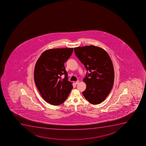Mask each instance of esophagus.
<instances>
[{
	"label": "esophagus",
	"instance_id": "1",
	"mask_svg": "<svg viewBox=\"0 0 146 146\" xmlns=\"http://www.w3.org/2000/svg\"><path fill=\"white\" fill-rule=\"evenodd\" d=\"M79 83H80V81H79V80H78V81L76 82L75 83L76 85H78V84H79Z\"/></svg>",
	"mask_w": 146,
	"mask_h": 146
}]
</instances>
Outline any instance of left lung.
I'll use <instances>...</instances> for the list:
<instances>
[{
	"instance_id": "left-lung-1",
	"label": "left lung",
	"mask_w": 146,
	"mask_h": 146,
	"mask_svg": "<svg viewBox=\"0 0 146 146\" xmlns=\"http://www.w3.org/2000/svg\"><path fill=\"white\" fill-rule=\"evenodd\" d=\"M74 51L90 72L83 80L87 85L83 95L90 103L100 104L110 94L114 84L111 58L104 49L93 45L75 48Z\"/></svg>"
}]
</instances>
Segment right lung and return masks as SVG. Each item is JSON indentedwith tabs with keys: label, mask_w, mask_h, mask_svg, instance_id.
Returning a JSON list of instances; mask_svg holds the SVG:
<instances>
[{
	"label": "right lung",
	"mask_w": 146,
	"mask_h": 146,
	"mask_svg": "<svg viewBox=\"0 0 146 146\" xmlns=\"http://www.w3.org/2000/svg\"><path fill=\"white\" fill-rule=\"evenodd\" d=\"M73 51V48L48 49L42 53L35 65V84L44 100L53 105L63 103L73 88L64 66ZM63 74L65 77L62 79Z\"/></svg>",
	"instance_id": "right-lung-1"
}]
</instances>
